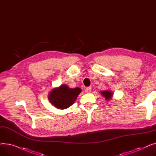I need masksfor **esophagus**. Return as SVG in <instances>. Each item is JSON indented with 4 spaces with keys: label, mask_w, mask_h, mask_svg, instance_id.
I'll list each match as a JSON object with an SVG mask.
<instances>
[{
    "label": "esophagus",
    "mask_w": 156,
    "mask_h": 156,
    "mask_svg": "<svg viewBox=\"0 0 156 156\" xmlns=\"http://www.w3.org/2000/svg\"><path fill=\"white\" fill-rule=\"evenodd\" d=\"M91 92V88L90 87H87L86 89H85V92L87 93H90Z\"/></svg>",
    "instance_id": "esophagus-1"
}]
</instances>
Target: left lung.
I'll return each mask as SVG.
<instances>
[{"label":"left lung","mask_w":156,"mask_h":156,"mask_svg":"<svg viewBox=\"0 0 156 156\" xmlns=\"http://www.w3.org/2000/svg\"><path fill=\"white\" fill-rule=\"evenodd\" d=\"M101 95L104 97L105 99L107 101H109L112 99L113 96V93L111 90H103L100 92Z\"/></svg>","instance_id":"obj_1"}]
</instances>
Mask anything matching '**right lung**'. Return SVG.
I'll return each instance as SVG.
<instances>
[{"label":"right lung","mask_w":156,"mask_h":156,"mask_svg":"<svg viewBox=\"0 0 156 156\" xmlns=\"http://www.w3.org/2000/svg\"><path fill=\"white\" fill-rule=\"evenodd\" d=\"M81 92L80 88H70L67 85L62 84L49 92L48 99L57 109H65L74 104Z\"/></svg>","instance_id":"1"}]
</instances>
